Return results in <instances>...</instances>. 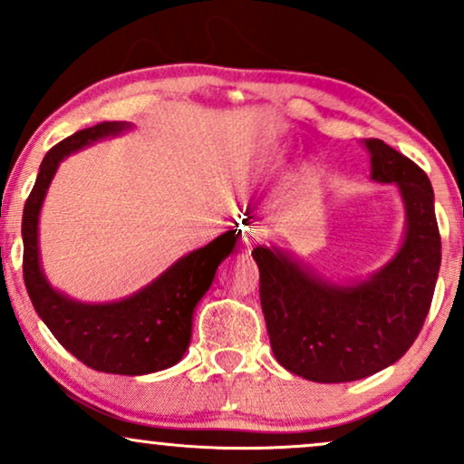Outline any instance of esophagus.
I'll use <instances>...</instances> for the list:
<instances>
[{"label":"esophagus","mask_w":464,"mask_h":464,"mask_svg":"<svg viewBox=\"0 0 464 464\" xmlns=\"http://www.w3.org/2000/svg\"><path fill=\"white\" fill-rule=\"evenodd\" d=\"M259 233L257 231H246L244 233V242H246V246H255V244H259Z\"/></svg>","instance_id":"esophagus-1"}]
</instances>
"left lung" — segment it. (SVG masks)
Listing matches in <instances>:
<instances>
[{"label":"left lung","mask_w":464,"mask_h":464,"mask_svg":"<svg viewBox=\"0 0 464 464\" xmlns=\"http://www.w3.org/2000/svg\"><path fill=\"white\" fill-rule=\"evenodd\" d=\"M366 148L371 177L397 183L406 202V239L391 264L364 284L332 285L276 248L253 250L276 362L323 384L362 380L401 358L423 327L440 268L428 174L382 140H366Z\"/></svg>","instance_id":"obj_1"}]
</instances>
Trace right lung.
<instances>
[{"label": "right lung", "instance_id": "obj_1", "mask_svg": "<svg viewBox=\"0 0 464 464\" xmlns=\"http://www.w3.org/2000/svg\"><path fill=\"white\" fill-rule=\"evenodd\" d=\"M129 129L121 121H102L73 132L45 154L34 188L24 207V281L32 305L58 343L89 369L113 375H146L177 364L189 347L191 314L214 281L218 266L236 246L227 231L207 246L185 255L169 270L124 301L84 305L58 295L39 266V211L58 163L82 146Z\"/></svg>", "mask_w": 464, "mask_h": 464}]
</instances>
